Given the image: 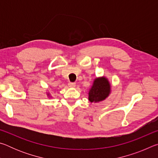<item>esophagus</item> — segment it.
<instances>
[{"label": "esophagus", "mask_w": 158, "mask_h": 158, "mask_svg": "<svg viewBox=\"0 0 158 158\" xmlns=\"http://www.w3.org/2000/svg\"><path fill=\"white\" fill-rule=\"evenodd\" d=\"M68 86L70 87V88H74L76 86V84H75V83H73V82H69L68 83Z\"/></svg>", "instance_id": "obj_1"}]
</instances>
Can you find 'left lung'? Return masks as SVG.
I'll use <instances>...</instances> for the list:
<instances>
[{"label":"left lung","instance_id":"8db88e82","mask_svg":"<svg viewBox=\"0 0 158 158\" xmlns=\"http://www.w3.org/2000/svg\"><path fill=\"white\" fill-rule=\"evenodd\" d=\"M111 93V85L105 77L96 78L89 93L90 102H99L108 97Z\"/></svg>","mask_w":158,"mask_h":158}]
</instances>
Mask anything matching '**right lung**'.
Wrapping results in <instances>:
<instances>
[{"label": "right lung", "mask_w": 158, "mask_h": 158, "mask_svg": "<svg viewBox=\"0 0 158 158\" xmlns=\"http://www.w3.org/2000/svg\"><path fill=\"white\" fill-rule=\"evenodd\" d=\"M48 95H49V93H48Z\"/></svg>", "instance_id": "add662e5"}]
</instances>
